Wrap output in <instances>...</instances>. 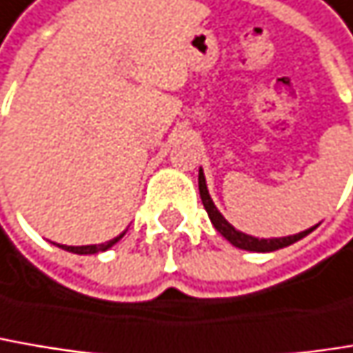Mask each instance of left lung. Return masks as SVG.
Listing matches in <instances>:
<instances>
[{"label": "left lung", "mask_w": 353, "mask_h": 353, "mask_svg": "<svg viewBox=\"0 0 353 353\" xmlns=\"http://www.w3.org/2000/svg\"><path fill=\"white\" fill-rule=\"evenodd\" d=\"M198 185H200L202 204H204V208L208 212L214 228H216L226 241L230 242V244L239 246L242 250H252V252H271V250H279V248H285V246H289V244H293V242L301 241L303 236H307L309 232H313V230L317 228V226H313V228L303 230V232H299V234L283 236V239H254V236H248V234H244L241 230H236L232 224H228V220H226V218L218 212V208L214 206V202H212V198H210L208 194V188H206V177H204V172H202V170H200V174H198Z\"/></svg>", "instance_id": "obj_1"}]
</instances>
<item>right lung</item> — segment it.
<instances>
[{"label": "right lung", "instance_id": "1", "mask_svg": "<svg viewBox=\"0 0 353 353\" xmlns=\"http://www.w3.org/2000/svg\"><path fill=\"white\" fill-rule=\"evenodd\" d=\"M125 236V232L123 234H119L117 239H112V241L105 242V244H88V246H66V244H58L60 248H64V250H68V252H74V254H97V252H103V250H107V248H111L114 242H119L121 239Z\"/></svg>", "mask_w": 353, "mask_h": 353}]
</instances>
